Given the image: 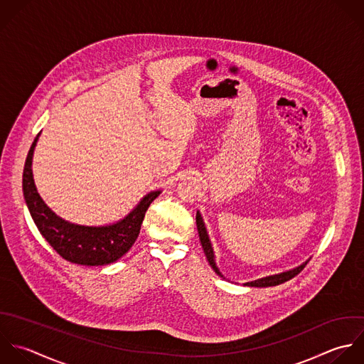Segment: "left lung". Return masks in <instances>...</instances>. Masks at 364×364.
Masks as SVG:
<instances>
[{
	"mask_svg": "<svg viewBox=\"0 0 364 364\" xmlns=\"http://www.w3.org/2000/svg\"><path fill=\"white\" fill-rule=\"evenodd\" d=\"M196 223H197V230H198V235H200V241H201V245H203V250H204V254L207 257V261L210 264V267L214 269V272L224 278L223 274L220 272L217 264H215V255H214V250H213V245H211V241H210V237H208V232H207V228H205V224H204V220L200 214V211H197V215H196ZM309 261V259H308ZM304 262L301 264L299 267L294 268V269H289V271H285V272H281V274H275V275H269V277H264L261 279H257V281H251V282H247L244 284L245 287H252V288H268V287H277L279 284H284L289 279H292L294 277H296L304 268L305 265L308 264Z\"/></svg>",
	"mask_w": 364,
	"mask_h": 364,
	"instance_id": "1",
	"label": "left lung"
}]
</instances>
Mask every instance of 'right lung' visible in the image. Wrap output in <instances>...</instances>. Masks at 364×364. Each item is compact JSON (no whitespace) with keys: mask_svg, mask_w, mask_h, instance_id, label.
I'll return each instance as SVG.
<instances>
[{"mask_svg":"<svg viewBox=\"0 0 364 364\" xmlns=\"http://www.w3.org/2000/svg\"><path fill=\"white\" fill-rule=\"evenodd\" d=\"M41 133L35 137L23 166L22 191L29 214L49 245L66 261L77 265L99 267L120 259L139 237L149 205L161 190L146 194L139 204L122 220L109 225H80L56 215L41 198L33 183L32 157Z\"/></svg>","mask_w":364,"mask_h":364,"instance_id":"add662e5","label":"right lung"}]
</instances>
